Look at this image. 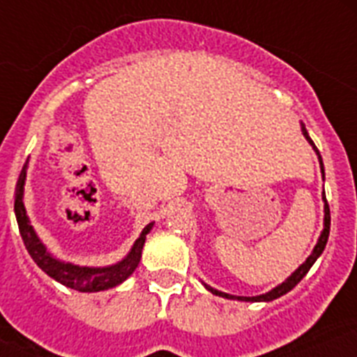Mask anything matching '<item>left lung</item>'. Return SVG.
<instances>
[{"instance_id":"8db88e82","label":"left lung","mask_w":357,"mask_h":357,"mask_svg":"<svg viewBox=\"0 0 357 357\" xmlns=\"http://www.w3.org/2000/svg\"><path fill=\"white\" fill-rule=\"evenodd\" d=\"M302 133H304L305 139L310 140V144L313 146V148H315L317 155H319V161H321L322 176H324V165H322L321 153H319V150H317L315 142H313V140L310 139V135H307V131H305L304 126H302ZM324 202H326V196H324ZM328 235H330V206H328V202H326V204H324V229H322L321 237H319V243H317V246H315V248H313V254H311L310 257L305 259V263H302V265H300L298 268H296V271H294L293 274H291V276H289L287 280H285V282L282 283V285H278L276 289H272V291H268V293H266V294H259V296H234V294L220 293V291H217V289H211V287H207V289H209V291H211L213 294H218V296H224V298H234V300L237 298V300H244V302H271V300L280 298L282 294L289 293L291 289L296 287V285H298V283H300V280H302V278H304L305 274L310 272L311 265L315 263L317 257H319V255H321L322 252H324V248H326Z\"/></svg>"}]
</instances>
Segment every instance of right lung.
I'll list each match as a JSON object with an SVG mask.
<instances>
[{
    "label": "right lung",
    "mask_w": 357,
    "mask_h": 357,
    "mask_svg": "<svg viewBox=\"0 0 357 357\" xmlns=\"http://www.w3.org/2000/svg\"><path fill=\"white\" fill-rule=\"evenodd\" d=\"M25 167L20 172L18 183H16V192H14V213H16V220H18L20 235L24 241L25 248L29 252L36 265L40 266L42 271L46 272L47 276L57 280L59 283H63L66 287L81 291V293H96V291H103V289L116 287L119 283H122L128 276L133 274V271L139 266L140 254H142V246H144L146 235L151 229L153 224H148L140 237L135 241L133 248L128 254V257L120 261L119 265L105 266V268H91V266H77L72 263H63V261L53 259L52 255L47 254L44 244L38 241L35 229L29 224V218L25 215L24 207V183H25Z\"/></svg>",
    "instance_id": "right-lung-1"
}]
</instances>
